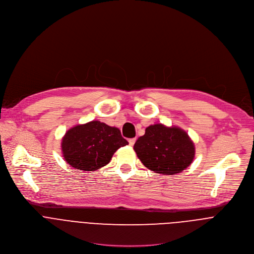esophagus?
<instances>
[{
	"label": "esophagus",
	"mask_w": 254,
	"mask_h": 254,
	"mask_svg": "<svg viewBox=\"0 0 254 254\" xmlns=\"http://www.w3.org/2000/svg\"><path fill=\"white\" fill-rule=\"evenodd\" d=\"M128 142H129L130 146H133L135 144V142H136V138H131V139H129Z\"/></svg>",
	"instance_id": "34e87169"
}]
</instances>
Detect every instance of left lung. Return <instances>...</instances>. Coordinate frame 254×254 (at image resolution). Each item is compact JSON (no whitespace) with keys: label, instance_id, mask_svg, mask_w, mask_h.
Segmentation results:
<instances>
[{"label":"left lung","instance_id":"1","mask_svg":"<svg viewBox=\"0 0 254 254\" xmlns=\"http://www.w3.org/2000/svg\"><path fill=\"white\" fill-rule=\"evenodd\" d=\"M134 150L151 171L162 175H176L187 169L194 158V145L183 129L163 124L146 128L138 138Z\"/></svg>","mask_w":254,"mask_h":254}]
</instances>
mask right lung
I'll list each match as a JSON object with an SVG mask.
<instances>
[{"label":"right lung","mask_w":254,"mask_h":254,"mask_svg":"<svg viewBox=\"0 0 254 254\" xmlns=\"http://www.w3.org/2000/svg\"><path fill=\"white\" fill-rule=\"evenodd\" d=\"M128 145L116 127L91 121L70 128L63 138L62 150L65 162L74 169L95 171L107 165L113 154Z\"/></svg>","instance_id":"1"}]
</instances>
